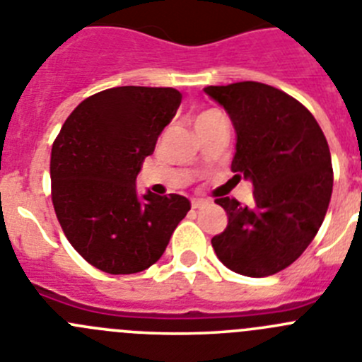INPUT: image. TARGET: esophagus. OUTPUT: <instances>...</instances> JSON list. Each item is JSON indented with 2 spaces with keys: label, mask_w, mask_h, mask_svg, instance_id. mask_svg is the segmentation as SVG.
I'll use <instances>...</instances> for the list:
<instances>
[{
  "label": "esophagus",
  "mask_w": 362,
  "mask_h": 362,
  "mask_svg": "<svg viewBox=\"0 0 362 362\" xmlns=\"http://www.w3.org/2000/svg\"><path fill=\"white\" fill-rule=\"evenodd\" d=\"M207 204H209V200H204V198H194V200L191 202L192 209H202V207H205Z\"/></svg>",
  "instance_id": "1"
}]
</instances>
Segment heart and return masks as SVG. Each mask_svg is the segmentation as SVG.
I'll list each match as a JSON object with an SVG mask.
<instances>
[{
	"label": "heart",
	"instance_id": "b5f03b06",
	"mask_svg": "<svg viewBox=\"0 0 362 362\" xmlns=\"http://www.w3.org/2000/svg\"><path fill=\"white\" fill-rule=\"evenodd\" d=\"M209 114H216V112H204V114H200V117H204V116H209Z\"/></svg>",
	"mask_w": 362,
	"mask_h": 362
}]
</instances>
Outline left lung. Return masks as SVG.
I'll list each match as a JSON object with an SVG mask.
<instances>
[{
    "label": "left lung",
    "mask_w": 362,
    "mask_h": 362,
    "mask_svg": "<svg viewBox=\"0 0 362 362\" xmlns=\"http://www.w3.org/2000/svg\"><path fill=\"white\" fill-rule=\"evenodd\" d=\"M204 90L234 124V178L253 185L252 205L216 200L228 223L212 238V248L239 275H275L302 255L329 209L334 178L325 135L300 101L266 83Z\"/></svg>",
    "instance_id": "left-lung-1"
}]
</instances>
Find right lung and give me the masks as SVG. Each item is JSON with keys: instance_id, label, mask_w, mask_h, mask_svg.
I'll return each mask as SVG.
<instances>
[{"instance_id": "1", "label": "right lung", "mask_w": 362, "mask_h": 362, "mask_svg": "<svg viewBox=\"0 0 362 362\" xmlns=\"http://www.w3.org/2000/svg\"><path fill=\"white\" fill-rule=\"evenodd\" d=\"M182 94L171 87H112L71 112L52 148V198L73 248L94 268L130 275L158 261L191 204L185 197L137 192Z\"/></svg>"}]
</instances>
